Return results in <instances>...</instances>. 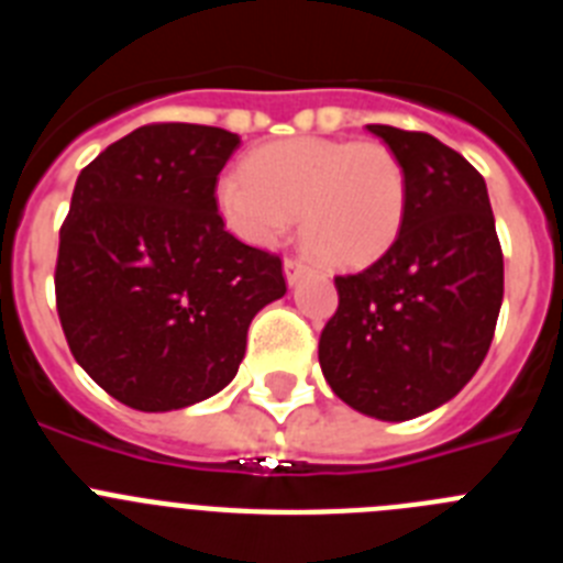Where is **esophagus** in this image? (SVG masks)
Returning <instances> with one entry per match:
<instances>
[{
    "label": "esophagus",
    "mask_w": 563,
    "mask_h": 563,
    "mask_svg": "<svg viewBox=\"0 0 563 563\" xmlns=\"http://www.w3.org/2000/svg\"><path fill=\"white\" fill-rule=\"evenodd\" d=\"M307 273H310V265H305V262H298V258H285L287 285H296L298 278L307 276Z\"/></svg>",
    "instance_id": "obj_1"
}]
</instances>
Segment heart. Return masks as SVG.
Masks as SVG:
<instances>
[{
	"mask_svg": "<svg viewBox=\"0 0 563 563\" xmlns=\"http://www.w3.org/2000/svg\"><path fill=\"white\" fill-rule=\"evenodd\" d=\"M217 206L228 228L267 247L301 213V239L335 267H363L395 245L409 208L400 157L377 141L292 137L262 146L245 174H225Z\"/></svg>",
	"mask_w": 563,
	"mask_h": 563,
	"instance_id": "1",
	"label": "heart"
}]
</instances>
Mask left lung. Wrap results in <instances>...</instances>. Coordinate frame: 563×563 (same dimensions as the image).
<instances>
[{
  "mask_svg": "<svg viewBox=\"0 0 563 563\" xmlns=\"http://www.w3.org/2000/svg\"><path fill=\"white\" fill-rule=\"evenodd\" d=\"M400 157L409 208L395 245L335 276L338 310L318 341L327 383L377 420H411L460 395L485 361L505 262L482 174L426 132L369 123Z\"/></svg>",
  "mask_w": 563,
  "mask_h": 563,
  "instance_id": "left-lung-1",
  "label": "left lung"
}]
</instances>
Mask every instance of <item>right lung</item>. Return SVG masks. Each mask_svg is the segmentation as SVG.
Returning <instances> with one entry per match:
<instances>
[{
  "instance_id": "add662e5",
  "label": "right lung",
  "mask_w": 563,
  "mask_h": 563,
  "mask_svg": "<svg viewBox=\"0 0 563 563\" xmlns=\"http://www.w3.org/2000/svg\"><path fill=\"white\" fill-rule=\"evenodd\" d=\"M236 146L225 129L148 123L78 174L58 233V318L81 369L129 409H186L225 389L253 316L287 292L282 258L239 242L217 211Z\"/></svg>"
}]
</instances>
